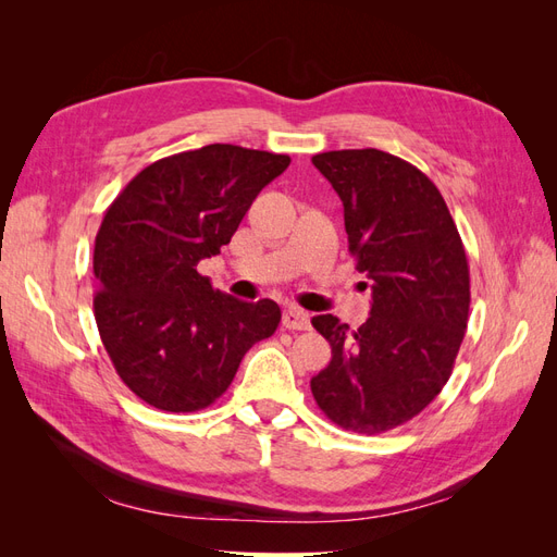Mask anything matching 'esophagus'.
Returning a JSON list of instances; mask_svg holds the SVG:
<instances>
[{"label": "esophagus", "instance_id": "1", "mask_svg": "<svg viewBox=\"0 0 557 557\" xmlns=\"http://www.w3.org/2000/svg\"><path fill=\"white\" fill-rule=\"evenodd\" d=\"M283 325L288 330H309L311 327V315L297 307H288L283 313Z\"/></svg>", "mask_w": 557, "mask_h": 557}]
</instances>
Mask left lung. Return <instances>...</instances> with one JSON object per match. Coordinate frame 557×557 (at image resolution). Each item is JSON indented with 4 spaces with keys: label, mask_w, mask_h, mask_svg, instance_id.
<instances>
[{
    "label": "left lung",
    "mask_w": 557,
    "mask_h": 557,
    "mask_svg": "<svg viewBox=\"0 0 557 557\" xmlns=\"http://www.w3.org/2000/svg\"><path fill=\"white\" fill-rule=\"evenodd\" d=\"M311 162L342 199L348 250L372 288L358 330L332 313L311 320L332 346L311 393L344 430L387 432L423 411L453 372L469 315L465 246L442 193L407 160L352 148Z\"/></svg>",
    "instance_id": "8db88e82"
}]
</instances>
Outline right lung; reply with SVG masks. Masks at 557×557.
<instances>
[{"label": "right lung", "mask_w": 557, "mask_h": 557, "mask_svg": "<svg viewBox=\"0 0 557 557\" xmlns=\"http://www.w3.org/2000/svg\"><path fill=\"white\" fill-rule=\"evenodd\" d=\"M290 158L211 144L148 164L107 209L95 239V320L117 376L172 413L221 397L246 350L281 323L272 299L213 290L199 260L230 244Z\"/></svg>", "instance_id": "add662e5"}]
</instances>
